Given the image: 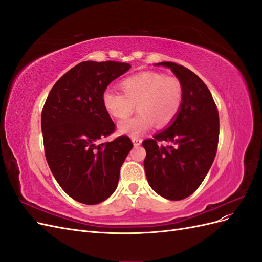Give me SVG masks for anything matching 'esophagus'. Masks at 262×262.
<instances>
[{"mask_svg":"<svg viewBox=\"0 0 262 262\" xmlns=\"http://www.w3.org/2000/svg\"><path fill=\"white\" fill-rule=\"evenodd\" d=\"M131 140H132V143H133L134 146H139V145L142 143L141 139H139V138H137V137H132Z\"/></svg>","mask_w":262,"mask_h":262,"instance_id":"1","label":"esophagus"}]
</instances>
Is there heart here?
Listing matches in <instances>:
<instances>
[{
    "mask_svg": "<svg viewBox=\"0 0 262 262\" xmlns=\"http://www.w3.org/2000/svg\"><path fill=\"white\" fill-rule=\"evenodd\" d=\"M122 93L107 89L101 95L106 112L117 119L128 118L137 105L139 114L118 124V131L139 137L154 125L166 126L177 117L184 90L177 77L158 72H143L126 77L120 83Z\"/></svg>",
    "mask_w": 262,
    "mask_h": 262,
    "instance_id": "heart-1",
    "label": "heart"
}]
</instances>
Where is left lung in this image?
I'll use <instances>...</instances> for the list:
<instances>
[{
    "instance_id": "obj_1",
    "label": "left lung",
    "mask_w": 262,
    "mask_h": 262,
    "mask_svg": "<svg viewBox=\"0 0 262 262\" xmlns=\"http://www.w3.org/2000/svg\"><path fill=\"white\" fill-rule=\"evenodd\" d=\"M154 66L170 69L182 85L184 98L175 120L142 143L144 169L157 194L178 201L192 194L211 168L219 143V113L207 85L192 71L172 62ZM157 140L174 146L158 147Z\"/></svg>"
}]
</instances>
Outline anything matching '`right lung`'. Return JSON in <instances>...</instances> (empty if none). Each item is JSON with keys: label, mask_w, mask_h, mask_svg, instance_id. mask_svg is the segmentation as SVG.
I'll return each instance as SVG.
<instances>
[{"label": "right lung", "mask_w": 262, "mask_h": 262, "mask_svg": "<svg viewBox=\"0 0 262 262\" xmlns=\"http://www.w3.org/2000/svg\"><path fill=\"white\" fill-rule=\"evenodd\" d=\"M129 63H78L54 84L41 114L47 162L61 188L74 200L97 204L118 186L120 167L132 148L128 137L97 144L115 130L101 95Z\"/></svg>", "instance_id": "add662e5"}]
</instances>
